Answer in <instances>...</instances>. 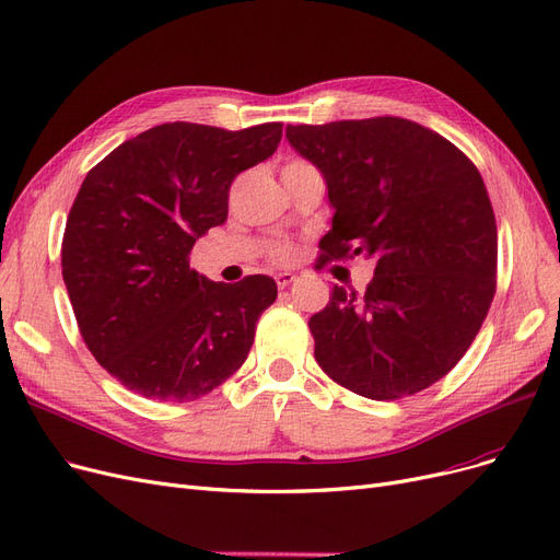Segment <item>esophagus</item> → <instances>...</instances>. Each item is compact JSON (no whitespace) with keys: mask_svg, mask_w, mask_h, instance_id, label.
Listing matches in <instances>:
<instances>
[{"mask_svg":"<svg viewBox=\"0 0 560 560\" xmlns=\"http://www.w3.org/2000/svg\"><path fill=\"white\" fill-rule=\"evenodd\" d=\"M276 282H278L280 289H287L289 284L296 282V276L294 273H280V276H276Z\"/></svg>","mask_w":560,"mask_h":560,"instance_id":"1","label":"esophagus"}]
</instances>
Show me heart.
I'll use <instances>...</instances> for the list:
<instances>
[{
    "label": "heart",
    "instance_id": "heart-1",
    "mask_svg": "<svg viewBox=\"0 0 560 560\" xmlns=\"http://www.w3.org/2000/svg\"><path fill=\"white\" fill-rule=\"evenodd\" d=\"M276 257H278V259H289V257H292V250H289V248H278V250H276Z\"/></svg>",
    "mask_w": 560,
    "mask_h": 560
}]
</instances>
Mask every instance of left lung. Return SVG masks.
Segmentation results:
<instances>
[{"label":"left lung","instance_id":"1","mask_svg":"<svg viewBox=\"0 0 560 560\" xmlns=\"http://www.w3.org/2000/svg\"><path fill=\"white\" fill-rule=\"evenodd\" d=\"M328 190L330 257L376 261L365 294L335 284L310 319L319 368L340 386L397 399L448 374L497 292V220L476 165L399 117L287 126Z\"/></svg>","mask_w":560,"mask_h":560}]
</instances>
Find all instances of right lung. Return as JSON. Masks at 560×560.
Here are the masks:
<instances>
[{"instance_id": "add662e5", "label": "right lung", "mask_w": 560, "mask_h": 560, "mask_svg": "<svg viewBox=\"0 0 560 560\" xmlns=\"http://www.w3.org/2000/svg\"><path fill=\"white\" fill-rule=\"evenodd\" d=\"M280 140L282 124L174 121L126 140L84 176L66 220L61 276L89 351L128 390L190 401L248 358L276 280L213 282L188 255L228 220L236 174L271 159Z\"/></svg>"}]
</instances>
